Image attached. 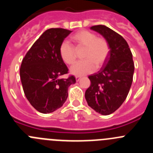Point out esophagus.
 I'll use <instances>...</instances> for the list:
<instances>
[{
    "label": "esophagus",
    "instance_id": "esophagus-1",
    "mask_svg": "<svg viewBox=\"0 0 153 153\" xmlns=\"http://www.w3.org/2000/svg\"><path fill=\"white\" fill-rule=\"evenodd\" d=\"M80 79H81V77L80 76H76V81H79Z\"/></svg>",
    "mask_w": 153,
    "mask_h": 153
}]
</instances>
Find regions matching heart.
I'll use <instances>...</instances> for the list:
<instances>
[{"instance_id": "b5f03b06", "label": "heart", "mask_w": 153, "mask_h": 153, "mask_svg": "<svg viewBox=\"0 0 153 153\" xmlns=\"http://www.w3.org/2000/svg\"><path fill=\"white\" fill-rule=\"evenodd\" d=\"M76 49L83 48L82 59L84 60L75 63L70 73L74 75L83 76L92 72L94 68H100L103 65L109 53V45L107 40L91 31L82 30L71 36ZM60 55L65 63L72 65L76 60V50L68 42H62L60 46Z\"/></svg>"}]
</instances>
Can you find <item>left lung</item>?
Instances as JSON below:
<instances>
[{
  "label": "left lung",
  "mask_w": 153,
  "mask_h": 153,
  "mask_svg": "<svg viewBox=\"0 0 153 153\" xmlns=\"http://www.w3.org/2000/svg\"><path fill=\"white\" fill-rule=\"evenodd\" d=\"M100 33L109 45V53L100 71L89 76L90 86L85 93L89 106L109 115L125 101L132 83L134 63L129 45L121 35L104 25L90 27Z\"/></svg>",
  "instance_id": "obj_1"
}]
</instances>
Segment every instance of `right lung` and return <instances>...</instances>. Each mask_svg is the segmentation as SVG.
<instances>
[{"label": "right lung", "instance_id": "add662e5", "mask_svg": "<svg viewBox=\"0 0 153 153\" xmlns=\"http://www.w3.org/2000/svg\"><path fill=\"white\" fill-rule=\"evenodd\" d=\"M71 32L63 28L47 30L22 60L20 76L24 94L40 113H53L61 107L68 97L69 86L76 83L74 76L60 78L68 73V68L59 49Z\"/></svg>", "mask_w": 153, "mask_h": 153}]
</instances>
